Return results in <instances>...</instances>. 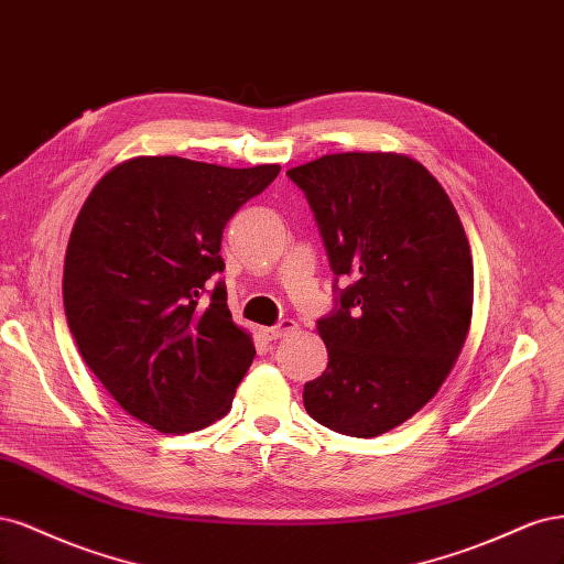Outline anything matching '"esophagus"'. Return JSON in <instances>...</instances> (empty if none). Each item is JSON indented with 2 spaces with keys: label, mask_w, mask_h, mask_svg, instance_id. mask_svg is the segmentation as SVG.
I'll list each match as a JSON object with an SVG mask.
<instances>
[{
  "label": "esophagus",
  "mask_w": 564,
  "mask_h": 564,
  "mask_svg": "<svg viewBox=\"0 0 564 564\" xmlns=\"http://www.w3.org/2000/svg\"><path fill=\"white\" fill-rule=\"evenodd\" d=\"M293 330H297V323H295V321H290V318H285V321H281L279 325H271V328H262L260 333H262V337H264V339L274 341V339H281V337H283V335H288V333H293Z\"/></svg>",
  "instance_id": "1"
}]
</instances>
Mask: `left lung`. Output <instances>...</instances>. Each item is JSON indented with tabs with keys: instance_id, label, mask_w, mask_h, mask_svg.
Here are the masks:
<instances>
[{
	"instance_id": "8db88e82",
	"label": "left lung",
	"mask_w": 564,
	"mask_h": 564,
	"mask_svg": "<svg viewBox=\"0 0 564 564\" xmlns=\"http://www.w3.org/2000/svg\"><path fill=\"white\" fill-rule=\"evenodd\" d=\"M335 276L354 283L318 321L328 368L304 387L312 420L354 438L408 422L438 393L474 316V258L449 196L395 152L325 154L288 171Z\"/></svg>"
}]
</instances>
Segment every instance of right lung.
I'll return each instance as SVG.
<instances>
[{
  "instance_id": "right-lung-1",
  "label": "right lung",
  "mask_w": 564,
  "mask_h": 564,
  "mask_svg": "<svg viewBox=\"0 0 564 564\" xmlns=\"http://www.w3.org/2000/svg\"><path fill=\"white\" fill-rule=\"evenodd\" d=\"M279 163L227 169L133 156L90 189L72 227L63 302L82 358L115 401L161 433H192L229 410L256 347L231 321L223 231Z\"/></svg>"
}]
</instances>
